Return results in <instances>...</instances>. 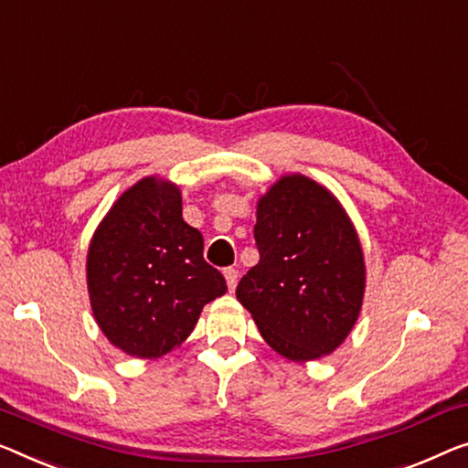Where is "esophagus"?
<instances>
[{
    "label": "esophagus",
    "instance_id": "esophagus-1",
    "mask_svg": "<svg viewBox=\"0 0 468 468\" xmlns=\"http://www.w3.org/2000/svg\"><path fill=\"white\" fill-rule=\"evenodd\" d=\"M225 279H227V285H229V290H235V285H237V271L235 269H225Z\"/></svg>",
    "mask_w": 468,
    "mask_h": 468
}]
</instances>
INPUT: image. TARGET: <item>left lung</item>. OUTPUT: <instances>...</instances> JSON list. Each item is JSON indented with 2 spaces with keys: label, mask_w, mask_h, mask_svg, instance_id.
<instances>
[{
  "label": "left lung",
  "mask_w": 468,
  "mask_h": 468,
  "mask_svg": "<svg viewBox=\"0 0 468 468\" xmlns=\"http://www.w3.org/2000/svg\"><path fill=\"white\" fill-rule=\"evenodd\" d=\"M261 261L237 301L282 357L306 364L330 355L357 324L366 258L336 195L304 174H283L256 204Z\"/></svg>",
  "instance_id": "1"
}]
</instances>
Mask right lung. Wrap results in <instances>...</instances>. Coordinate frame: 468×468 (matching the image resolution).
<instances>
[{
  "label": "right lung",
  "mask_w": 468,
  "mask_h": 468,
  "mask_svg": "<svg viewBox=\"0 0 468 468\" xmlns=\"http://www.w3.org/2000/svg\"><path fill=\"white\" fill-rule=\"evenodd\" d=\"M90 306L130 357L157 359L191 336L227 282L204 261V237L183 218L180 186L144 176L109 207L86 258Z\"/></svg>",
  "instance_id": "1"
}]
</instances>
